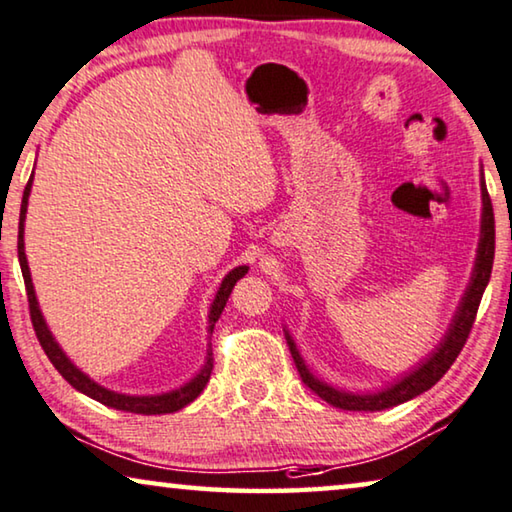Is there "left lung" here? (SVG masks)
<instances>
[{"label":"left lung","instance_id":"1","mask_svg":"<svg viewBox=\"0 0 512 512\" xmlns=\"http://www.w3.org/2000/svg\"><path fill=\"white\" fill-rule=\"evenodd\" d=\"M480 197H483V213H480V239H478L474 271H471L469 285H467V289H464L462 301H460V305H457L455 315L451 319V326H448V331L444 338H441L437 349H434V352L427 358H423L416 368H411L407 375L395 379L393 384L381 388V391L349 393V391H340V388L326 384V381L312 375L310 368L303 361L301 352L296 349L294 338L289 335V331H285L289 352H292V358L296 363V370H299L303 384L308 386L310 391H315L319 398L333 404V407H338V409L381 411V409H391V407H395V404H402L411 398H416V395L425 393L427 388H432L441 377L446 375L448 368L455 363L457 354L462 352L464 342H467V338H469V331H471V326H474L480 299H483V292L492 276L494 211H492V200H490V195H487L483 177H480Z\"/></svg>","mask_w":512,"mask_h":512}]
</instances>
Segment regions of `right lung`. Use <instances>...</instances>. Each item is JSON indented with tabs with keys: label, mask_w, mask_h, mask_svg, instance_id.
<instances>
[{
	"label": "right lung",
	"mask_w": 512,
	"mask_h": 512,
	"mask_svg": "<svg viewBox=\"0 0 512 512\" xmlns=\"http://www.w3.org/2000/svg\"><path fill=\"white\" fill-rule=\"evenodd\" d=\"M32 181H34V172L32 179L27 181L25 186V195H22V204H20V225H18V259H20V269H22V278H25V287H27V299H29V312H32V324L36 331V338L41 342L43 352L48 354L50 363L59 370V375L64 377L68 384H71L75 391L89 395L91 400L105 404V407L119 409V411H131V414H144V416H160V414H174L186 407V404L193 402L197 395L204 391L207 381L211 377L213 370V356H211V345L207 349V356H204V365L200 368L197 375L186 381V384L174 388V391L167 393H158V395H126V393H117L110 391L101 384H96L94 379L85 375L78 365H75L71 358L64 354V349L59 347V342L55 340V335L50 333L48 324H45L43 312L38 308L36 301V292H34V282H32V273H29V264H27V255H25V218H27V202H29V193H32ZM248 273V266H236L220 282L216 299H213L211 308H209V335L213 333V326H216L218 317L223 315L225 303L230 299L232 289L236 285V280H241Z\"/></svg>",
	"instance_id": "obj_1"
}]
</instances>
